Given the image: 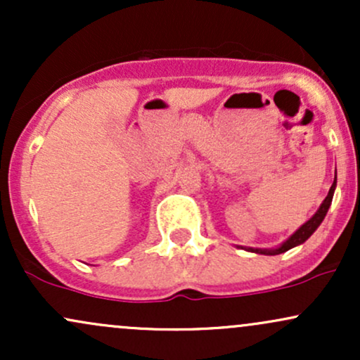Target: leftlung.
I'll use <instances>...</instances> for the list:
<instances>
[{
  "label": "left lung",
  "mask_w": 360,
  "mask_h": 360,
  "mask_svg": "<svg viewBox=\"0 0 360 360\" xmlns=\"http://www.w3.org/2000/svg\"><path fill=\"white\" fill-rule=\"evenodd\" d=\"M335 188H337V172H335V179H333L332 188H330L328 194H326L323 203H321L320 208L316 210V213L313 214V217L309 218L307 223H303V225H301L300 229L296 230V232L292 233L286 242L281 243L278 249H252V247H249V249H245V250L255 252V254H264V255H278V254H283V252H286L289 249H292V247L301 245V243H303V242H307L308 238L313 235V232H315L318 226H320V223L323 221V218L326 217V212H328L330 205H332L333 193H335Z\"/></svg>",
  "instance_id": "1"
}]
</instances>
